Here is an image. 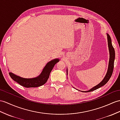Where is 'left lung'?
I'll use <instances>...</instances> for the list:
<instances>
[{
	"label": "left lung",
	"instance_id": "8db88e82",
	"mask_svg": "<svg viewBox=\"0 0 120 120\" xmlns=\"http://www.w3.org/2000/svg\"><path fill=\"white\" fill-rule=\"evenodd\" d=\"M107 37L108 47H109V67H108V69H107L106 74L104 78H103V79L98 84H97V86L92 87V89H90V90H87V91H81V92H85V93L90 92L100 88V87L104 86L105 84L108 82V81L109 80L110 78L111 77V76H112L113 70L114 61H115V49H114L113 46L112 45V40H111L110 37L108 34H107ZM67 75H68V72H67Z\"/></svg>",
	"mask_w": 120,
	"mask_h": 120
}]
</instances>
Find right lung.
<instances>
[{
  "instance_id": "add662e5",
  "label": "right lung",
  "mask_w": 120,
  "mask_h": 120,
  "mask_svg": "<svg viewBox=\"0 0 120 120\" xmlns=\"http://www.w3.org/2000/svg\"><path fill=\"white\" fill-rule=\"evenodd\" d=\"M59 61L60 59L55 58L48 62L43 68L41 74L36 77L31 78H23L14 74L11 72H9V74L11 77L15 81L23 86L25 87H39L44 84L47 82L52 69L55 64Z\"/></svg>"
}]
</instances>
